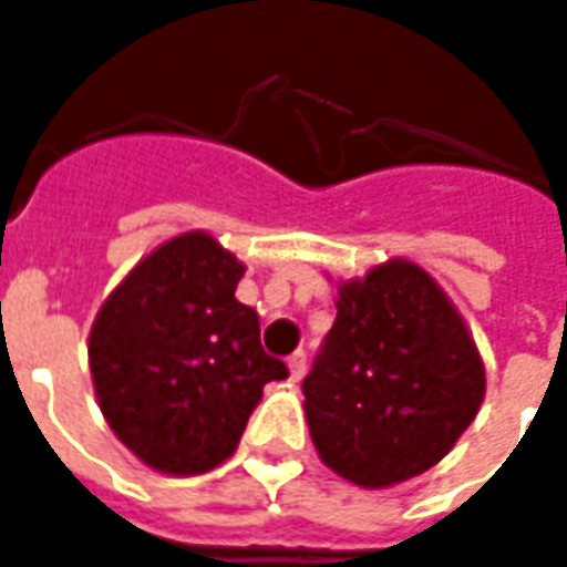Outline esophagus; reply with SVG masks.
Returning a JSON list of instances; mask_svg holds the SVG:
<instances>
[{"label": "esophagus", "instance_id": "obj_1", "mask_svg": "<svg viewBox=\"0 0 567 567\" xmlns=\"http://www.w3.org/2000/svg\"><path fill=\"white\" fill-rule=\"evenodd\" d=\"M288 372H291V381H300L306 372V354L303 351H295L291 358H288Z\"/></svg>", "mask_w": 567, "mask_h": 567}]
</instances>
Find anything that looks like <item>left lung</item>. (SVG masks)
<instances>
[{
	"label": "left lung",
	"mask_w": 567,
	"mask_h": 567,
	"mask_svg": "<svg viewBox=\"0 0 567 567\" xmlns=\"http://www.w3.org/2000/svg\"><path fill=\"white\" fill-rule=\"evenodd\" d=\"M484 390V360L451 297L423 267L390 258L337 285L303 409L321 463L379 489L447 456Z\"/></svg>",
	"instance_id": "1"
}]
</instances>
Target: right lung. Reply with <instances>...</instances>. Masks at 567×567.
<instances>
[{"label": "right lung", "instance_id": "right-lung-1", "mask_svg": "<svg viewBox=\"0 0 567 567\" xmlns=\"http://www.w3.org/2000/svg\"><path fill=\"white\" fill-rule=\"evenodd\" d=\"M246 272L207 230L137 261L90 330L95 400L116 439L162 475L225 463L267 381L288 375L261 348L258 312L234 291Z\"/></svg>", "mask_w": 567, "mask_h": 567}]
</instances>
